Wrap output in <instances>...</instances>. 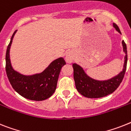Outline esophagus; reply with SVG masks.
I'll return each mask as SVG.
<instances>
[{"label":"esophagus","instance_id":"esophagus-1","mask_svg":"<svg viewBox=\"0 0 131 131\" xmlns=\"http://www.w3.org/2000/svg\"><path fill=\"white\" fill-rule=\"evenodd\" d=\"M73 59H74V55H73V53L70 51L68 53H66V61L67 63H72V61H73Z\"/></svg>","mask_w":131,"mask_h":131}]
</instances>
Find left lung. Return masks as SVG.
<instances>
[{
    "instance_id": "1",
    "label": "left lung",
    "mask_w": 131,
    "mask_h": 131,
    "mask_svg": "<svg viewBox=\"0 0 131 131\" xmlns=\"http://www.w3.org/2000/svg\"><path fill=\"white\" fill-rule=\"evenodd\" d=\"M113 27L116 31L121 34L119 28L117 25L113 23ZM123 51L125 53V63L123 71L108 80L100 81L91 78L85 73L84 70L81 66L76 63L72 65L73 68V79L75 81V88L80 94L89 98H98L106 96L114 92L117 88L120 86L121 83L125 76L127 63V50L126 45L124 41H122Z\"/></svg>"
}]
</instances>
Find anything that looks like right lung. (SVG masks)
Masks as SVG:
<instances>
[{
    "label": "right lung",
    "instance_id": "right-lung-1",
    "mask_svg": "<svg viewBox=\"0 0 131 131\" xmlns=\"http://www.w3.org/2000/svg\"><path fill=\"white\" fill-rule=\"evenodd\" d=\"M10 39L6 53V72L12 87L23 97L31 100H46L56 91L61 68L66 64L63 58L53 61L43 72L34 75H23L14 70L10 59V48L16 33Z\"/></svg>",
    "mask_w": 131,
    "mask_h": 131
}]
</instances>
